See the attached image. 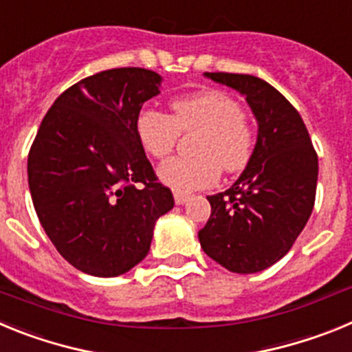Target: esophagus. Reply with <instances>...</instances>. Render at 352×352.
Wrapping results in <instances>:
<instances>
[{"instance_id":"1","label":"esophagus","mask_w":352,"mask_h":352,"mask_svg":"<svg viewBox=\"0 0 352 352\" xmlns=\"http://www.w3.org/2000/svg\"><path fill=\"white\" fill-rule=\"evenodd\" d=\"M188 199H190V195L188 194H183V192H174V203L176 204H185Z\"/></svg>"}]
</instances>
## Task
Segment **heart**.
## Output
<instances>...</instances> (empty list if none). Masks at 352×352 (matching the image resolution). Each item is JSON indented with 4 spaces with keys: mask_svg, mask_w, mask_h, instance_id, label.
Wrapping results in <instances>:
<instances>
[{
    "mask_svg": "<svg viewBox=\"0 0 352 352\" xmlns=\"http://www.w3.org/2000/svg\"><path fill=\"white\" fill-rule=\"evenodd\" d=\"M173 114L142 109L135 121L138 139L146 153L166 158L182 132L199 130L195 157H174L164 162L158 176L176 192H192L211 185L226 173H238L250 162L257 133L250 118L234 96L220 89H201L170 102Z\"/></svg>",
    "mask_w": 352,
    "mask_h": 352,
    "instance_id": "obj_1",
    "label": "heart"
}]
</instances>
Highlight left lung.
<instances>
[{"instance_id":"obj_1","label":"left lung","mask_w":352,"mask_h":352,"mask_svg":"<svg viewBox=\"0 0 352 352\" xmlns=\"http://www.w3.org/2000/svg\"><path fill=\"white\" fill-rule=\"evenodd\" d=\"M206 76L247 96L259 135L238 182L208 195L211 214L199 241L229 272H263L291 250L309 222L316 203L317 153L300 113L272 84L247 74Z\"/></svg>"}]
</instances>
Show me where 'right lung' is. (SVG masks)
<instances>
[{"instance_id":"1","label":"right lung","mask_w":352,"mask_h":352,"mask_svg":"<svg viewBox=\"0 0 352 352\" xmlns=\"http://www.w3.org/2000/svg\"><path fill=\"white\" fill-rule=\"evenodd\" d=\"M160 76L111 68L65 89L43 116L28 155L38 220L61 256L80 272L118 276L149 252L158 217L173 210L135 132Z\"/></svg>"}]
</instances>
